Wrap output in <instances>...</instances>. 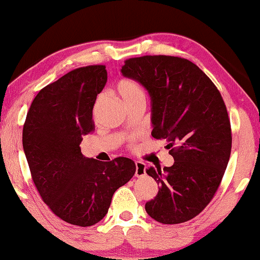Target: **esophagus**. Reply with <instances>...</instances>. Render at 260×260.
Instances as JSON below:
<instances>
[{
    "instance_id": "1",
    "label": "esophagus",
    "mask_w": 260,
    "mask_h": 260,
    "mask_svg": "<svg viewBox=\"0 0 260 260\" xmlns=\"http://www.w3.org/2000/svg\"><path fill=\"white\" fill-rule=\"evenodd\" d=\"M136 172H135V176L136 177H142L145 175V170H146V165L143 161H136Z\"/></svg>"
}]
</instances>
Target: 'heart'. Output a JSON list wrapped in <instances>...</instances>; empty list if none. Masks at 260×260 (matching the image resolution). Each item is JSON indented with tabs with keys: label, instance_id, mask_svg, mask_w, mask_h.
<instances>
[{
	"label": "heart",
	"instance_id": "1",
	"mask_svg": "<svg viewBox=\"0 0 260 260\" xmlns=\"http://www.w3.org/2000/svg\"><path fill=\"white\" fill-rule=\"evenodd\" d=\"M117 92L124 103L129 104L136 101H145V90L143 86L131 78H122L117 83Z\"/></svg>",
	"mask_w": 260,
	"mask_h": 260
}]
</instances>
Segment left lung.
I'll list each match as a JSON object with an SVG mask.
<instances>
[{
    "instance_id": "left-lung-1",
    "label": "left lung",
    "mask_w": 260,
    "mask_h": 260,
    "mask_svg": "<svg viewBox=\"0 0 260 260\" xmlns=\"http://www.w3.org/2000/svg\"><path fill=\"white\" fill-rule=\"evenodd\" d=\"M124 76L139 82L152 101V137L167 139L172 167L146 169L159 184L145 210L161 224L192 219L212 201L231 155L226 105L204 71L167 55L127 58Z\"/></svg>"
}]
</instances>
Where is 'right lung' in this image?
I'll list each match as a JSON object with an SVG mask.
<instances>
[{"instance_id":"obj_1","label":"right lung","mask_w":260,"mask_h":260,"mask_svg":"<svg viewBox=\"0 0 260 260\" xmlns=\"http://www.w3.org/2000/svg\"><path fill=\"white\" fill-rule=\"evenodd\" d=\"M107 75L102 64L69 71L40 90L23 125V150L41 198L77 226L103 219L115 191L136 172L130 158L100 161L81 152L83 136L95 130L92 109Z\"/></svg>"}]
</instances>
